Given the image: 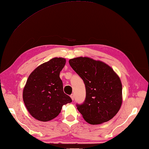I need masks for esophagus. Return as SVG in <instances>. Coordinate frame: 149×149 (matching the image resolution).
<instances>
[{"mask_svg": "<svg viewBox=\"0 0 149 149\" xmlns=\"http://www.w3.org/2000/svg\"><path fill=\"white\" fill-rule=\"evenodd\" d=\"M70 97H71V98H72V100H74V95L73 94L70 95Z\"/></svg>", "mask_w": 149, "mask_h": 149, "instance_id": "esophagus-1", "label": "esophagus"}]
</instances>
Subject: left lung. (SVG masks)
I'll use <instances>...</instances> for the list:
<instances>
[{"label":"left lung","mask_w":149,"mask_h":149,"mask_svg":"<svg viewBox=\"0 0 149 149\" xmlns=\"http://www.w3.org/2000/svg\"><path fill=\"white\" fill-rule=\"evenodd\" d=\"M69 64L84 82L86 98L77 110L86 122L99 124L109 121L122 104V84L108 65L88 57L69 60Z\"/></svg>","instance_id":"left-lung-1"}]
</instances>
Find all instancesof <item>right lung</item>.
<instances>
[{"mask_svg": "<svg viewBox=\"0 0 149 149\" xmlns=\"http://www.w3.org/2000/svg\"><path fill=\"white\" fill-rule=\"evenodd\" d=\"M66 60L54 58L39 65L29 75L23 91V99L28 111L34 118L49 121L61 112L62 106L72 102L63 92L60 73Z\"/></svg>", "mask_w": 149, "mask_h": 149, "instance_id": "obj_1", "label": "right lung"}]
</instances>
